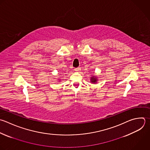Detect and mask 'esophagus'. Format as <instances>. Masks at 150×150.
Instances as JSON below:
<instances>
[{
    "label": "esophagus",
    "mask_w": 150,
    "mask_h": 150,
    "mask_svg": "<svg viewBox=\"0 0 150 150\" xmlns=\"http://www.w3.org/2000/svg\"><path fill=\"white\" fill-rule=\"evenodd\" d=\"M74 70H75L76 72H79V71L81 70V69H80V68H76V69H74Z\"/></svg>",
    "instance_id": "1"
}]
</instances>
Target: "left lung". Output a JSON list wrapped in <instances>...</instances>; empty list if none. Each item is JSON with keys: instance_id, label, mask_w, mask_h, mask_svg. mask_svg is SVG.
<instances>
[{"instance_id": "1", "label": "left lung", "mask_w": 150, "mask_h": 150, "mask_svg": "<svg viewBox=\"0 0 150 150\" xmlns=\"http://www.w3.org/2000/svg\"><path fill=\"white\" fill-rule=\"evenodd\" d=\"M97 81H98V79L96 76H92V77H90V82L91 83L95 84L97 82Z\"/></svg>"}]
</instances>
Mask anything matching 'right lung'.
<instances>
[{"instance_id": "1", "label": "right lung", "mask_w": 150, "mask_h": 150, "mask_svg": "<svg viewBox=\"0 0 150 150\" xmlns=\"http://www.w3.org/2000/svg\"><path fill=\"white\" fill-rule=\"evenodd\" d=\"M59 81H60V80H59Z\"/></svg>"}]
</instances>
